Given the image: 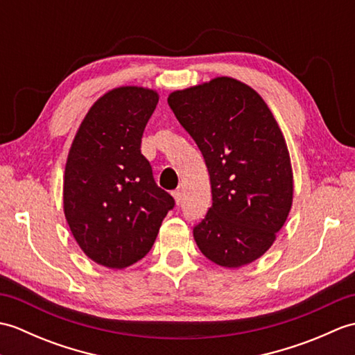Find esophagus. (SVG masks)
Segmentation results:
<instances>
[{"mask_svg":"<svg viewBox=\"0 0 355 355\" xmlns=\"http://www.w3.org/2000/svg\"><path fill=\"white\" fill-rule=\"evenodd\" d=\"M172 197H173V200H175V205H182V201H183V193L182 192H180V191L172 192Z\"/></svg>","mask_w":355,"mask_h":355,"instance_id":"1","label":"esophagus"}]
</instances>
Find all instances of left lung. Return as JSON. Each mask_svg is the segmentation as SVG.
Wrapping results in <instances>:
<instances>
[{
  "label": "left lung",
  "mask_w": 355,
  "mask_h": 355,
  "mask_svg": "<svg viewBox=\"0 0 355 355\" xmlns=\"http://www.w3.org/2000/svg\"><path fill=\"white\" fill-rule=\"evenodd\" d=\"M168 103L205 157L212 187L195 243L225 268L259 259L288 218L294 192L290 153L273 112L256 89L229 76L175 89Z\"/></svg>",
  "instance_id": "1"
}]
</instances>
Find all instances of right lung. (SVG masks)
<instances>
[{
	"label": "right lung",
	"mask_w": 355,
	"mask_h": 355,
	"mask_svg": "<svg viewBox=\"0 0 355 355\" xmlns=\"http://www.w3.org/2000/svg\"><path fill=\"white\" fill-rule=\"evenodd\" d=\"M158 97L148 87L110 89L88 110L67 157L65 220L80 250L107 268L145 258L173 207L140 153Z\"/></svg>",
	"instance_id": "1"
}]
</instances>
